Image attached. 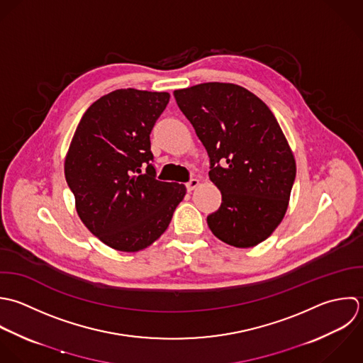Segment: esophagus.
<instances>
[{
  "mask_svg": "<svg viewBox=\"0 0 363 363\" xmlns=\"http://www.w3.org/2000/svg\"><path fill=\"white\" fill-rule=\"evenodd\" d=\"M199 185V179H196V178H192L189 182H186V189L191 192V191H194L196 186Z\"/></svg>",
  "mask_w": 363,
  "mask_h": 363,
  "instance_id": "esophagus-1",
  "label": "esophagus"
}]
</instances>
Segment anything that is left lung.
<instances>
[{
    "label": "left lung",
    "instance_id": "8db88e82",
    "mask_svg": "<svg viewBox=\"0 0 363 363\" xmlns=\"http://www.w3.org/2000/svg\"><path fill=\"white\" fill-rule=\"evenodd\" d=\"M208 151L211 181L222 194L208 226L222 242L253 247L283 220L296 160L272 110L233 83H202L174 91Z\"/></svg>",
    "mask_w": 363,
    "mask_h": 363
}]
</instances>
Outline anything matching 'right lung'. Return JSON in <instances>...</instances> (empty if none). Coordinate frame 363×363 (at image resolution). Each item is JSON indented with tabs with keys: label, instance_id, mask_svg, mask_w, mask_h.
Returning a JSON list of instances; mask_svg holds the SVG:
<instances>
[{
	"label": "right lung",
	"instance_id": "obj_1",
	"mask_svg": "<svg viewBox=\"0 0 363 363\" xmlns=\"http://www.w3.org/2000/svg\"><path fill=\"white\" fill-rule=\"evenodd\" d=\"M169 93L118 89L96 100L72 138L65 178L84 226L104 245L138 252L168 228L186 188L158 181L150 134Z\"/></svg>",
	"mask_w": 363,
	"mask_h": 363
}]
</instances>
